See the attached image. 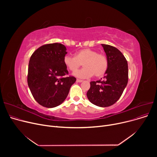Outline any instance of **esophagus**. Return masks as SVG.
Listing matches in <instances>:
<instances>
[{
	"instance_id": "34e87169",
	"label": "esophagus",
	"mask_w": 157,
	"mask_h": 157,
	"mask_svg": "<svg viewBox=\"0 0 157 157\" xmlns=\"http://www.w3.org/2000/svg\"><path fill=\"white\" fill-rule=\"evenodd\" d=\"M76 81L78 82V83H81V82H83V80H81V79H77L76 80Z\"/></svg>"
}]
</instances>
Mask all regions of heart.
Returning <instances> with one entry per match:
<instances>
[{
  "label": "heart",
  "mask_w": 157,
  "mask_h": 157,
  "mask_svg": "<svg viewBox=\"0 0 157 157\" xmlns=\"http://www.w3.org/2000/svg\"><path fill=\"white\" fill-rule=\"evenodd\" d=\"M63 63L65 67L72 72L75 71L83 63L84 67L73 74L74 76L82 79L90 78L94 75L97 78L101 77L104 75L108 67L107 57L90 48L81 49L76 52L75 56L65 55Z\"/></svg>",
  "instance_id": "b5f03b06"
}]
</instances>
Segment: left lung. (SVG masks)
<instances>
[{
  "label": "left lung",
  "mask_w": 157,
  "mask_h": 157,
  "mask_svg": "<svg viewBox=\"0 0 157 157\" xmlns=\"http://www.w3.org/2000/svg\"><path fill=\"white\" fill-rule=\"evenodd\" d=\"M108 60V67L102 81H91L86 95L93 104L102 108L116 102L127 85L128 63L121 52L112 46L101 44Z\"/></svg>",
  "instance_id": "1"
}]
</instances>
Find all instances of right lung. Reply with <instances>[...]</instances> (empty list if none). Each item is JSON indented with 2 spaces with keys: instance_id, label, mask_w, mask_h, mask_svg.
Masks as SVG:
<instances>
[{
  "instance_id": "right-lung-1",
  "label": "right lung",
  "mask_w": 157,
  "mask_h": 157,
  "mask_svg": "<svg viewBox=\"0 0 157 157\" xmlns=\"http://www.w3.org/2000/svg\"><path fill=\"white\" fill-rule=\"evenodd\" d=\"M66 50L60 43L45 44L36 49L30 59L28 85L35 100L46 108L60 105L76 81L72 76L64 77L69 73L63 63Z\"/></svg>"
}]
</instances>
